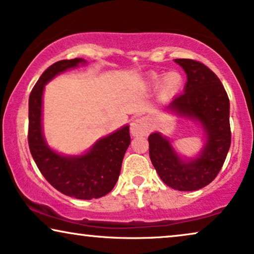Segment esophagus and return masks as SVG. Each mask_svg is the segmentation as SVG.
Returning a JSON list of instances; mask_svg holds the SVG:
<instances>
[{
  "label": "esophagus",
  "instance_id": "34e87169",
  "mask_svg": "<svg viewBox=\"0 0 254 254\" xmlns=\"http://www.w3.org/2000/svg\"><path fill=\"white\" fill-rule=\"evenodd\" d=\"M150 130V125L145 118H137L131 123L130 131L134 136H144Z\"/></svg>",
  "mask_w": 254,
  "mask_h": 254
}]
</instances>
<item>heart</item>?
Returning <instances> with one entry per match:
<instances>
[{"label": "heart", "mask_w": 254, "mask_h": 254, "mask_svg": "<svg viewBox=\"0 0 254 254\" xmlns=\"http://www.w3.org/2000/svg\"><path fill=\"white\" fill-rule=\"evenodd\" d=\"M154 81L157 82L158 78H154ZM180 83H182V76L178 72L171 71L166 74L165 77L163 78V89L166 92H172L179 88Z\"/></svg>", "instance_id": "heart-1"}]
</instances>
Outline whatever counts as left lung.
Segmentation results:
<instances>
[{
	"label": "left lung",
	"instance_id": "1",
	"mask_svg": "<svg viewBox=\"0 0 254 254\" xmlns=\"http://www.w3.org/2000/svg\"><path fill=\"white\" fill-rule=\"evenodd\" d=\"M187 74L184 92L170 109L184 117L199 120L207 133L200 157L185 163L170 142L159 133L149 135V156L161 179L171 189L196 190L207 186L220 172L231 144L230 103L223 84L214 71L200 61L176 59Z\"/></svg>",
	"mask_w": 254,
	"mask_h": 254
}]
</instances>
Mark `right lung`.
<instances>
[{"mask_svg": "<svg viewBox=\"0 0 254 254\" xmlns=\"http://www.w3.org/2000/svg\"><path fill=\"white\" fill-rule=\"evenodd\" d=\"M85 62L83 59L61 60L50 65L33 86L29 98V133L31 155L45 179L68 196L81 200L98 199L113 190L119 178L124 155L130 143L129 127L102 138L88 154L79 157L52 151L41 131V100L44 86L59 72Z\"/></svg>", "mask_w": 254, "mask_h": 254, "instance_id": "add662e5", "label": "right lung"}]
</instances>
